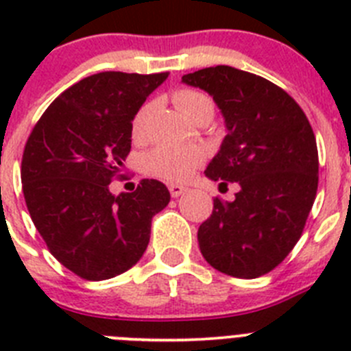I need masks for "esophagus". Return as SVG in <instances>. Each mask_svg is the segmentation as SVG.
Here are the masks:
<instances>
[{
	"mask_svg": "<svg viewBox=\"0 0 351 351\" xmlns=\"http://www.w3.org/2000/svg\"><path fill=\"white\" fill-rule=\"evenodd\" d=\"M169 191H170V195H172L173 198H178V197H181L182 193H184L186 188H184V186H181V184H170Z\"/></svg>",
	"mask_w": 351,
	"mask_h": 351,
	"instance_id": "obj_1",
	"label": "esophagus"
}]
</instances>
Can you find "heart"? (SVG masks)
I'll list each match as a JSON object with an SVG mask.
<instances>
[{
  "label": "heart",
  "mask_w": 351,
  "mask_h": 351,
  "mask_svg": "<svg viewBox=\"0 0 351 351\" xmlns=\"http://www.w3.org/2000/svg\"><path fill=\"white\" fill-rule=\"evenodd\" d=\"M173 101L179 110L191 121L202 114L213 116V100L206 93L197 91V89H179L173 93ZM147 114L149 105H144L137 116L133 117L132 133L135 138L142 137ZM202 161L204 151L195 145H158L153 151L144 154L142 167L149 176L160 178L163 181L182 182L191 178V173Z\"/></svg>",
  "instance_id": "b5f03b06"
}]
</instances>
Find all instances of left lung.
Here are the masks:
<instances>
[{
  "instance_id": "obj_1",
  "label": "left lung",
  "mask_w": 351,
  "mask_h": 351,
  "mask_svg": "<svg viewBox=\"0 0 351 351\" xmlns=\"http://www.w3.org/2000/svg\"><path fill=\"white\" fill-rule=\"evenodd\" d=\"M182 82L213 96L226 135L206 176L237 182L234 202L214 200L198 228L204 258L219 272L253 280L293 250L318 190V149L297 101L263 77L210 66Z\"/></svg>"
}]
</instances>
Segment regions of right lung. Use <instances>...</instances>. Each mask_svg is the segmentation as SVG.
Instances as JSON below:
<instances>
[{
    "instance_id": "obj_1",
    "label": "right lung",
    "mask_w": 351,
    "mask_h": 351,
    "mask_svg": "<svg viewBox=\"0 0 351 351\" xmlns=\"http://www.w3.org/2000/svg\"><path fill=\"white\" fill-rule=\"evenodd\" d=\"M167 77H86L49 105L27 138L21 179L29 216L54 258L84 280L133 267L149 244L151 219L170 202L156 179L132 193L108 190L132 149L133 117Z\"/></svg>"
}]
</instances>
